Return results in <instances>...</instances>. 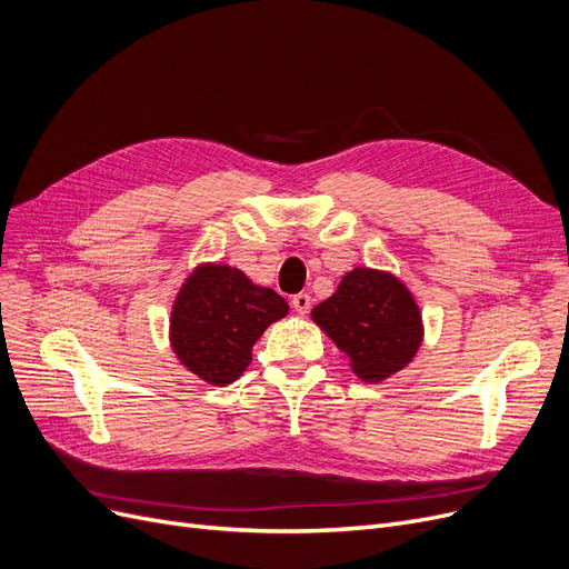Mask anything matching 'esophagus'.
Here are the masks:
<instances>
[{
  "label": "esophagus",
  "instance_id": "obj_1",
  "mask_svg": "<svg viewBox=\"0 0 569 569\" xmlns=\"http://www.w3.org/2000/svg\"><path fill=\"white\" fill-rule=\"evenodd\" d=\"M291 306H293V310L299 312V315H308L310 308H312V299H310L308 293H296L293 299H291Z\"/></svg>",
  "mask_w": 569,
  "mask_h": 569
}]
</instances>
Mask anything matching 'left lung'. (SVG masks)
Returning a JSON list of instances; mask_svg holds the SVG:
<instances>
[{
  "mask_svg": "<svg viewBox=\"0 0 569 569\" xmlns=\"http://www.w3.org/2000/svg\"><path fill=\"white\" fill-rule=\"evenodd\" d=\"M363 382H382L408 366L421 347L423 323L412 291L387 270L355 268L333 296L312 308Z\"/></svg>",
  "mask_w": 569,
  "mask_h": 569,
  "instance_id": "1",
  "label": "left lung"
}]
</instances>
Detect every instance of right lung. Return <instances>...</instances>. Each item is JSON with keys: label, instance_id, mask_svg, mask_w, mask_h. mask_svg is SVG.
I'll return each mask as SVG.
<instances>
[{"label": "right lung", "instance_id": "obj_1", "mask_svg": "<svg viewBox=\"0 0 569 569\" xmlns=\"http://www.w3.org/2000/svg\"><path fill=\"white\" fill-rule=\"evenodd\" d=\"M289 312L287 301L227 263L192 270L171 310V347L203 382L227 387L248 370L252 347L270 323Z\"/></svg>", "mask_w": 569, "mask_h": 569}]
</instances>
